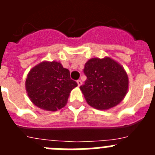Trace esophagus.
Instances as JSON below:
<instances>
[{"instance_id":"obj_1","label":"esophagus","mask_w":155,"mask_h":155,"mask_svg":"<svg viewBox=\"0 0 155 155\" xmlns=\"http://www.w3.org/2000/svg\"><path fill=\"white\" fill-rule=\"evenodd\" d=\"M77 83H78V86H81L82 84V81L81 80L77 81Z\"/></svg>"}]
</instances>
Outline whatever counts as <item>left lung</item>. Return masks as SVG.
Instances as JSON below:
<instances>
[{"mask_svg":"<svg viewBox=\"0 0 155 155\" xmlns=\"http://www.w3.org/2000/svg\"><path fill=\"white\" fill-rule=\"evenodd\" d=\"M87 77L80 86L86 101L97 109H109L124 99L128 89V77L118 63L109 58H92L84 64Z\"/></svg>","mask_w":155,"mask_h":155,"instance_id":"obj_1","label":"left lung"}]
</instances>
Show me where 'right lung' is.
<instances>
[{"label": "right lung", "mask_w": 155, "mask_h": 155, "mask_svg": "<svg viewBox=\"0 0 155 155\" xmlns=\"http://www.w3.org/2000/svg\"><path fill=\"white\" fill-rule=\"evenodd\" d=\"M78 84L70 77L69 70L61 63L42 62L30 71L25 87L31 101L49 111L61 109L68 102L70 92Z\"/></svg>", "instance_id": "add662e5"}]
</instances>
